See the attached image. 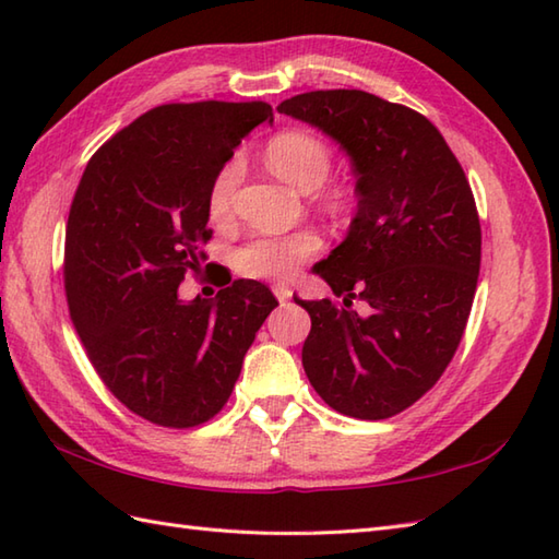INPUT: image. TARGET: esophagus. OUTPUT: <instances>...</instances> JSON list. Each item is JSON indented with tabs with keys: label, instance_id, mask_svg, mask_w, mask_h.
I'll return each instance as SVG.
<instances>
[{
	"label": "esophagus",
	"instance_id": "1",
	"mask_svg": "<svg viewBox=\"0 0 559 559\" xmlns=\"http://www.w3.org/2000/svg\"><path fill=\"white\" fill-rule=\"evenodd\" d=\"M271 290H273V295H276V300H278L281 305H286V302H288V298H290V290H288L286 286H273Z\"/></svg>",
	"mask_w": 559,
	"mask_h": 559
}]
</instances>
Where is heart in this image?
<instances>
[{"instance_id":"1","label":"heart","mask_w":559,"mask_h":559,"mask_svg":"<svg viewBox=\"0 0 559 559\" xmlns=\"http://www.w3.org/2000/svg\"><path fill=\"white\" fill-rule=\"evenodd\" d=\"M271 170L283 180L314 189L326 180L331 170L329 148L317 136L307 132H283L273 136L266 146ZM242 177V163L230 158L213 177L209 187V213L213 218H225L233 209V194ZM319 249V237L312 230H295L286 235H257L235 252V264L245 276L252 278H293L305 259Z\"/></svg>"}]
</instances>
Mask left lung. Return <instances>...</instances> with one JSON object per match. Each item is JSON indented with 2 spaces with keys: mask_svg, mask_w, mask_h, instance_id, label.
I'll use <instances>...</instances> for the list:
<instances>
[{
  "mask_svg": "<svg viewBox=\"0 0 559 559\" xmlns=\"http://www.w3.org/2000/svg\"><path fill=\"white\" fill-rule=\"evenodd\" d=\"M278 112L334 139L358 180L346 240L314 266L343 305L295 298L312 319L307 379L343 415L391 418L435 386L461 343L480 271L476 199L444 136L406 105L336 88Z\"/></svg>",
  "mask_w": 559,
  "mask_h": 559,
  "instance_id": "1",
  "label": "left lung"
}]
</instances>
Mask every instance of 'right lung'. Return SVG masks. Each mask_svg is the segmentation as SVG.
Here are the masks:
<instances>
[{
  "mask_svg": "<svg viewBox=\"0 0 559 559\" xmlns=\"http://www.w3.org/2000/svg\"><path fill=\"white\" fill-rule=\"evenodd\" d=\"M266 120L261 100L160 105L93 153L71 201V322L105 386L148 423L182 430L211 420L278 305L264 283L245 278L216 300L177 298L211 240L213 177Z\"/></svg>",
  "mask_w": 559,
  "mask_h": 559,
  "instance_id": "right-lung-1",
  "label": "right lung"
}]
</instances>
